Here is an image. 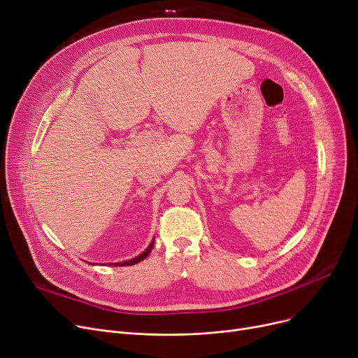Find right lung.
<instances>
[{
	"instance_id": "obj_1",
	"label": "right lung",
	"mask_w": 358,
	"mask_h": 358,
	"mask_svg": "<svg viewBox=\"0 0 358 358\" xmlns=\"http://www.w3.org/2000/svg\"><path fill=\"white\" fill-rule=\"evenodd\" d=\"M152 247H154V241L150 242V245L141 254V255H138L136 258H134V259H129V261H123V262H115V264L113 266H120V267H123V266H134V264H138V262H141L142 259H145L148 255H149V252L152 251Z\"/></svg>"
}]
</instances>
